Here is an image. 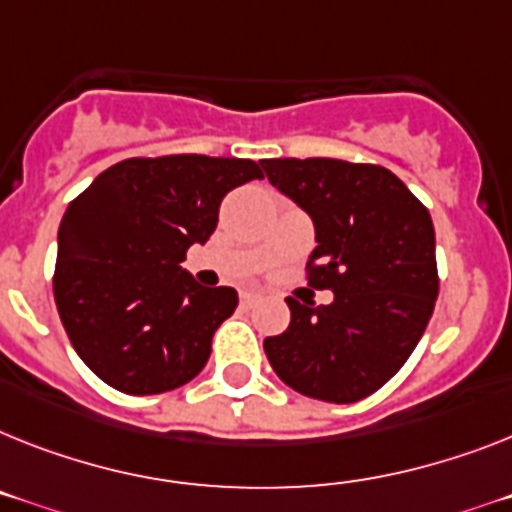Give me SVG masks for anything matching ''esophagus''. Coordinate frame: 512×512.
Instances as JSON below:
<instances>
[{"mask_svg": "<svg viewBox=\"0 0 512 512\" xmlns=\"http://www.w3.org/2000/svg\"><path fill=\"white\" fill-rule=\"evenodd\" d=\"M239 302H242V307H252V304L260 302V294H255V291H242Z\"/></svg>", "mask_w": 512, "mask_h": 512, "instance_id": "34e87169", "label": "esophagus"}]
</instances>
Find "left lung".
I'll return each mask as SVG.
<instances>
[{
	"mask_svg": "<svg viewBox=\"0 0 512 512\" xmlns=\"http://www.w3.org/2000/svg\"><path fill=\"white\" fill-rule=\"evenodd\" d=\"M281 195L315 223L309 286L330 304H299L265 354L289 388L328 403L362 401L406 364L437 299L435 226L393 171L338 158H265Z\"/></svg>",
	"mask_w": 512,
	"mask_h": 512,
	"instance_id": "1",
	"label": "left lung"
}]
</instances>
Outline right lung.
Listing matches in <instances>:
<instances>
[{"label":"right lung","instance_id":"add662e5","mask_svg":"<svg viewBox=\"0 0 512 512\" xmlns=\"http://www.w3.org/2000/svg\"><path fill=\"white\" fill-rule=\"evenodd\" d=\"M249 158H127L101 171L59 223L54 299L77 356L130 395L200 375L210 341L239 304L182 268L216 231L226 192L263 179Z\"/></svg>","mask_w":512,"mask_h":512}]
</instances>
